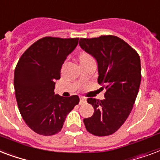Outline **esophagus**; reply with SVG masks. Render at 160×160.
Returning a JSON list of instances; mask_svg holds the SVG:
<instances>
[{
  "instance_id": "obj_1",
  "label": "esophagus",
  "mask_w": 160,
  "mask_h": 160,
  "mask_svg": "<svg viewBox=\"0 0 160 160\" xmlns=\"http://www.w3.org/2000/svg\"><path fill=\"white\" fill-rule=\"evenodd\" d=\"M85 102H86V98L83 97H80V104H82Z\"/></svg>"
}]
</instances>
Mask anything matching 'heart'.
Segmentation results:
<instances>
[{
  "label": "heart",
  "instance_id": "heart-1",
  "mask_svg": "<svg viewBox=\"0 0 160 160\" xmlns=\"http://www.w3.org/2000/svg\"><path fill=\"white\" fill-rule=\"evenodd\" d=\"M88 58H92L88 54H82L80 56V60H82V59H88Z\"/></svg>",
  "mask_w": 160,
  "mask_h": 160
}]
</instances>
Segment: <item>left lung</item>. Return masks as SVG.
<instances>
[{
    "label": "left lung",
    "mask_w": 160,
    "mask_h": 160,
    "mask_svg": "<svg viewBox=\"0 0 160 160\" xmlns=\"http://www.w3.org/2000/svg\"><path fill=\"white\" fill-rule=\"evenodd\" d=\"M79 45L97 61L98 82L102 90H106L103 100L88 98L94 112L84 118V124L93 135H110L123 124L132 111L140 86V58L115 36L80 38Z\"/></svg>",
    "instance_id": "obj_1"
}]
</instances>
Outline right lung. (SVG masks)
I'll list each match as a JSON object with an SVG mask.
<instances>
[{
	"mask_svg": "<svg viewBox=\"0 0 160 160\" xmlns=\"http://www.w3.org/2000/svg\"><path fill=\"white\" fill-rule=\"evenodd\" d=\"M78 39L43 38L17 62L14 88L18 108L27 126L38 134L50 136L60 132L67 115L78 104V95L63 98L54 93L62 66Z\"/></svg>",
	"mask_w": 160,
	"mask_h": 160,
	"instance_id": "1",
	"label": "right lung"
}]
</instances>
